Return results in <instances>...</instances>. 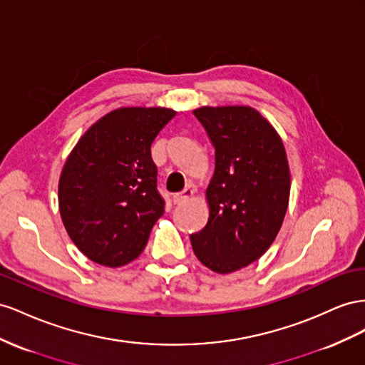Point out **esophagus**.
Instances as JSON below:
<instances>
[{"mask_svg": "<svg viewBox=\"0 0 365 365\" xmlns=\"http://www.w3.org/2000/svg\"><path fill=\"white\" fill-rule=\"evenodd\" d=\"M192 194H194V190L185 188L183 191H180V192H177V194L173 195V202H174V205H180V203L188 200V199H191Z\"/></svg>", "mask_w": 365, "mask_h": 365, "instance_id": "34e87169", "label": "esophagus"}]
</instances>
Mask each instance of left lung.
I'll list each match as a JSON object with an SVG mask.
<instances>
[{
  "label": "left lung",
  "instance_id": "left-lung-1",
  "mask_svg": "<svg viewBox=\"0 0 365 365\" xmlns=\"http://www.w3.org/2000/svg\"><path fill=\"white\" fill-rule=\"evenodd\" d=\"M215 148L206 190L210 218L191 235L195 257L217 274H231L262 257L283 225L290 173L275 128L251 107L192 111Z\"/></svg>",
  "mask_w": 365,
  "mask_h": 365
}]
</instances>
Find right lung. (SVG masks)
I'll return each mask as SVG.
<instances>
[{
  "instance_id": "add662e5",
  "label": "right lung",
  "mask_w": 365,
  "mask_h": 365,
  "mask_svg": "<svg viewBox=\"0 0 365 365\" xmlns=\"http://www.w3.org/2000/svg\"><path fill=\"white\" fill-rule=\"evenodd\" d=\"M175 116L170 108L123 107L84 133L59 177L67 234L91 262L119 267L138 258L165 211L151 143Z\"/></svg>"
}]
</instances>
